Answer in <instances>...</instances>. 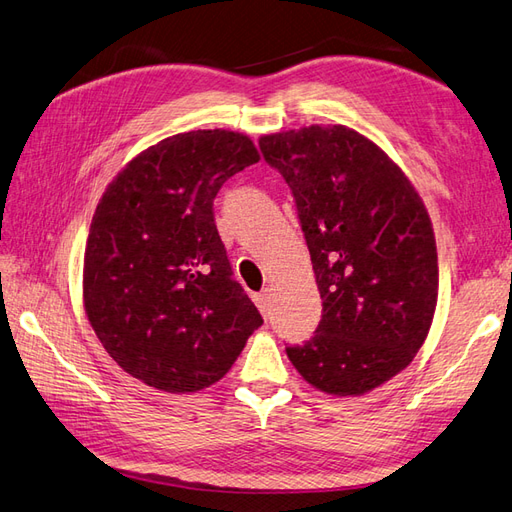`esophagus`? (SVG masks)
Returning a JSON list of instances; mask_svg holds the SVG:
<instances>
[{
	"mask_svg": "<svg viewBox=\"0 0 512 512\" xmlns=\"http://www.w3.org/2000/svg\"><path fill=\"white\" fill-rule=\"evenodd\" d=\"M255 303H257L261 314L270 316V312H272V294H270V290H261L259 294H255Z\"/></svg>",
	"mask_w": 512,
	"mask_h": 512,
	"instance_id": "1",
	"label": "esophagus"
}]
</instances>
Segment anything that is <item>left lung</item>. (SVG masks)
<instances>
[{
    "mask_svg": "<svg viewBox=\"0 0 512 512\" xmlns=\"http://www.w3.org/2000/svg\"><path fill=\"white\" fill-rule=\"evenodd\" d=\"M299 211L323 299L305 344L285 347L307 384L358 397L406 368L430 331L438 257L417 189L388 154L347 126L264 135Z\"/></svg>",
    "mask_w": 512,
    "mask_h": 512,
    "instance_id": "obj_1",
    "label": "left lung"
}]
</instances>
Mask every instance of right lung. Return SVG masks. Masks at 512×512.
<instances>
[{
  "label": "right lung",
  "instance_id": "1",
  "mask_svg": "<svg viewBox=\"0 0 512 512\" xmlns=\"http://www.w3.org/2000/svg\"><path fill=\"white\" fill-rule=\"evenodd\" d=\"M259 161L251 137L189 130L139 152L106 187L85 248L82 299L128 375L163 392L216 384L261 327L233 281L213 198Z\"/></svg>",
  "mask_w": 512,
  "mask_h": 512
}]
</instances>
